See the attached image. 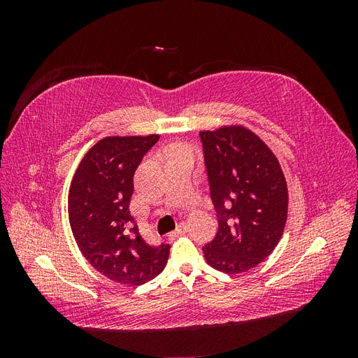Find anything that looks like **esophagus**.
Returning a JSON list of instances; mask_svg holds the SVG:
<instances>
[{"instance_id":"34e87169","label":"esophagus","mask_w":358,"mask_h":358,"mask_svg":"<svg viewBox=\"0 0 358 358\" xmlns=\"http://www.w3.org/2000/svg\"><path fill=\"white\" fill-rule=\"evenodd\" d=\"M187 231H188V225H187V224H180V225L178 227V229H176L175 231H171L169 236L171 237V239H175V237L187 234Z\"/></svg>"}]
</instances>
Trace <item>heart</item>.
I'll use <instances>...</instances> for the list:
<instances>
[{"label": "heart", "instance_id": "obj_1", "mask_svg": "<svg viewBox=\"0 0 358 358\" xmlns=\"http://www.w3.org/2000/svg\"><path fill=\"white\" fill-rule=\"evenodd\" d=\"M178 150H189V148L185 146V145H180V146H178V148L175 149V152H178Z\"/></svg>", "mask_w": 358, "mask_h": 358}]
</instances>
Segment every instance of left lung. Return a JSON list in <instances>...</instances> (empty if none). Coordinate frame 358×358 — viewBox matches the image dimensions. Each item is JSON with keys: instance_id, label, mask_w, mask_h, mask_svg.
Here are the masks:
<instances>
[{"instance_id": "left-lung-1", "label": "left lung", "mask_w": 358, "mask_h": 358, "mask_svg": "<svg viewBox=\"0 0 358 358\" xmlns=\"http://www.w3.org/2000/svg\"><path fill=\"white\" fill-rule=\"evenodd\" d=\"M218 233L203 248L206 262L234 275L257 267L284 234L288 188L270 148L243 125L200 131Z\"/></svg>"}]
</instances>
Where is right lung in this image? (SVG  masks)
Returning <instances> with one entry per match:
<instances>
[{"label":"right lung","mask_w":358,"mask_h":358,"mask_svg":"<svg viewBox=\"0 0 358 358\" xmlns=\"http://www.w3.org/2000/svg\"><path fill=\"white\" fill-rule=\"evenodd\" d=\"M158 134L109 136L82 158L69 189V220L82 255L110 280L142 285L166 267L170 245H148L129 213L134 171Z\"/></svg>","instance_id":"right-lung-1"}]
</instances>
